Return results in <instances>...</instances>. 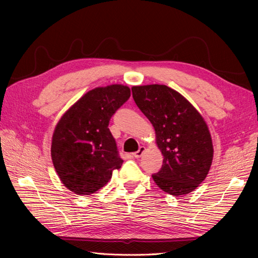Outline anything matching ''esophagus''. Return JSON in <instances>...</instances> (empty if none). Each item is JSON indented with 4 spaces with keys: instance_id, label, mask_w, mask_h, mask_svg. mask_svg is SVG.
<instances>
[{
    "instance_id": "esophagus-1",
    "label": "esophagus",
    "mask_w": 258,
    "mask_h": 258,
    "mask_svg": "<svg viewBox=\"0 0 258 258\" xmlns=\"http://www.w3.org/2000/svg\"><path fill=\"white\" fill-rule=\"evenodd\" d=\"M144 151H145V147H144V146H141L138 152L133 153V157H135V158H139V157H141L142 155H143Z\"/></svg>"
}]
</instances>
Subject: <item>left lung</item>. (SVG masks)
<instances>
[{
  "instance_id": "1",
  "label": "left lung",
  "mask_w": 258,
  "mask_h": 258,
  "mask_svg": "<svg viewBox=\"0 0 258 258\" xmlns=\"http://www.w3.org/2000/svg\"><path fill=\"white\" fill-rule=\"evenodd\" d=\"M132 93L136 105L154 126L164 157L153 179L165 193L189 194L206 178L213 161L205 119L182 94L166 85L133 86Z\"/></svg>"
}]
</instances>
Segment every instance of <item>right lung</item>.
I'll list each match as a JSON object with an SVG mask.
<instances>
[{"instance_id": "add662e5", "label": "right lung", "mask_w": 258, "mask_h": 258, "mask_svg": "<svg viewBox=\"0 0 258 258\" xmlns=\"http://www.w3.org/2000/svg\"><path fill=\"white\" fill-rule=\"evenodd\" d=\"M122 84L96 87L74 103L54 130L51 155L65 187L78 195L95 193L120 168L123 160L108 128L113 114L128 100Z\"/></svg>"}]
</instances>
